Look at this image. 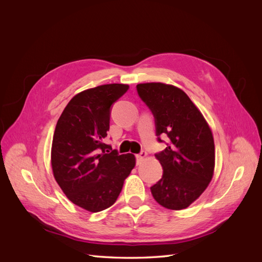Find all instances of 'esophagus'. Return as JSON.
I'll return each instance as SVG.
<instances>
[{"label": "esophagus", "mask_w": 262, "mask_h": 262, "mask_svg": "<svg viewBox=\"0 0 262 262\" xmlns=\"http://www.w3.org/2000/svg\"><path fill=\"white\" fill-rule=\"evenodd\" d=\"M145 157H146V152H144V150H142L141 153L137 154V155H136V158H137V164H138V165H139V164H141V163H142V161H143Z\"/></svg>", "instance_id": "esophagus-1"}]
</instances>
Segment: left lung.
Instances as JSON below:
<instances>
[{"mask_svg":"<svg viewBox=\"0 0 262 262\" xmlns=\"http://www.w3.org/2000/svg\"><path fill=\"white\" fill-rule=\"evenodd\" d=\"M139 97L152 112L157 141L169 139L155 154L162 179L150 187L156 202L170 210L188 208L207 189L213 176L214 141L209 125L185 92L163 83L138 84Z\"/></svg>","mask_w":262,"mask_h":262,"instance_id":"8db88e82","label":"left lung"}]
</instances>
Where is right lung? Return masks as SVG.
Returning a JSON list of instances; mask_svg holds the SVG:
<instances>
[{
	"instance_id": "right-lung-1",
	"label": "right lung",
	"mask_w": 262,
	"mask_h": 262,
	"mask_svg": "<svg viewBox=\"0 0 262 262\" xmlns=\"http://www.w3.org/2000/svg\"><path fill=\"white\" fill-rule=\"evenodd\" d=\"M128 90L124 84H106L77 94L55 126L51 149L54 178L69 199L87 211L112 207L136 165L133 154L120 155L102 142L113 105Z\"/></svg>"
}]
</instances>
